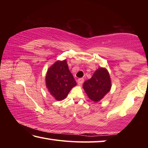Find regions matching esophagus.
<instances>
[{
    "instance_id": "34e87169",
    "label": "esophagus",
    "mask_w": 148,
    "mask_h": 148,
    "mask_svg": "<svg viewBox=\"0 0 148 148\" xmlns=\"http://www.w3.org/2000/svg\"><path fill=\"white\" fill-rule=\"evenodd\" d=\"M84 78H79L77 80V83L79 85V86H81V85L84 83Z\"/></svg>"
}]
</instances>
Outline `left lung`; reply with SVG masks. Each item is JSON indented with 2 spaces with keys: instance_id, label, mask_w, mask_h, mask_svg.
Masks as SVG:
<instances>
[{
  "instance_id": "obj_1",
  "label": "left lung",
  "mask_w": 148,
  "mask_h": 148,
  "mask_svg": "<svg viewBox=\"0 0 148 148\" xmlns=\"http://www.w3.org/2000/svg\"><path fill=\"white\" fill-rule=\"evenodd\" d=\"M111 79L106 69L99 68L95 72L91 78L84 83L83 88L89 98L97 102L110 91Z\"/></svg>"
}]
</instances>
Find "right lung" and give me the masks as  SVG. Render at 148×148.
I'll return each mask as SVG.
<instances>
[{
	"mask_svg": "<svg viewBox=\"0 0 148 148\" xmlns=\"http://www.w3.org/2000/svg\"><path fill=\"white\" fill-rule=\"evenodd\" d=\"M46 84L50 95L57 101L64 99L72 87L76 86L66 60L57 61L49 67L46 76Z\"/></svg>",
	"mask_w": 148,
	"mask_h": 148,
	"instance_id": "add662e5",
	"label": "right lung"
}]
</instances>
